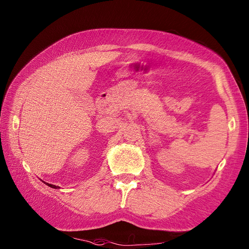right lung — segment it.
<instances>
[{"label":"right lung","mask_w":249,"mask_h":249,"mask_svg":"<svg viewBox=\"0 0 249 249\" xmlns=\"http://www.w3.org/2000/svg\"><path fill=\"white\" fill-rule=\"evenodd\" d=\"M48 186H50V187H52V188H55V189H57V188H59L58 186H55V185H52V184H48V183H46Z\"/></svg>","instance_id":"1"}]
</instances>
